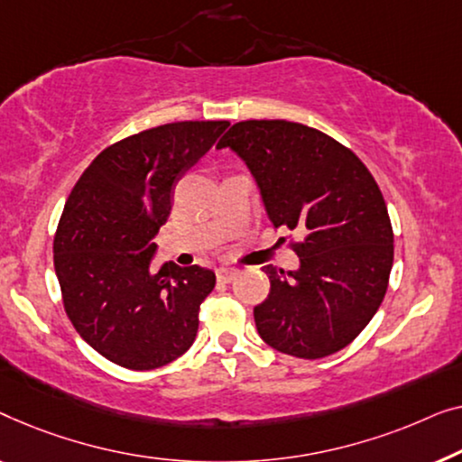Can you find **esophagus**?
I'll return each instance as SVG.
<instances>
[{
	"label": "esophagus",
	"mask_w": 462,
	"mask_h": 462,
	"mask_svg": "<svg viewBox=\"0 0 462 462\" xmlns=\"http://www.w3.org/2000/svg\"><path fill=\"white\" fill-rule=\"evenodd\" d=\"M236 276H238L236 268H219L217 270V281L219 282H232Z\"/></svg>",
	"instance_id": "esophagus-1"
}]
</instances>
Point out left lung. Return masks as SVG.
<instances>
[{
	"instance_id": "8db88e82",
	"label": "left lung",
	"mask_w": 462,
	"mask_h": 462,
	"mask_svg": "<svg viewBox=\"0 0 462 462\" xmlns=\"http://www.w3.org/2000/svg\"><path fill=\"white\" fill-rule=\"evenodd\" d=\"M255 178L274 228L297 230L299 270L263 265L270 293L255 327L278 352L316 360L339 352L373 320L393 263L385 199L366 165L301 123L240 121L217 142Z\"/></svg>"
}]
</instances>
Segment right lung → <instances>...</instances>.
<instances>
[{
    "mask_svg": "<svg viewBox=\"0 0 462 462\" xmlns=\"http://www.w3.org/2000/svg\"><path fill=\"white\" fill-rule=\"evenodd\" d=\"M228 125L178 121L129 135L104 148L69 194L54 236L64 311L96 352L123 368L165 366L194 343L216 274L171 262L152 272V238L175 184Z\"/></svg>",
    "mask_w": 462,
    "mask_h": 462,
    "instance_id": "obj_1",
    "label": "right lung"
}]
</instances>
